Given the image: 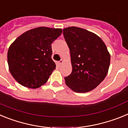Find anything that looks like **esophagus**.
I'll use <instances>...</instances> for the list:
<instances>
[{"label": "esophagus", "mask_w": 128, "mask_h": 128, "mask_svg": "<svg viewBox=\"0 0 128 128\" xmlns=\"http://www.w3.org/2000/svg\"><path fill=\"white\" fill-rule=\"evenodd\" d=\"M63 63V60H61L60 61H59V62H58V63L59 65H61Z\"/></svg>", "instance_id": "34e87169"}]
</instances>
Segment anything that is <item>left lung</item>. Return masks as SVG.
Returning <instances> with one entry per match:
<instances>
[{"label":"left lung","mask_w":128,"mask_h":128,"mask_svg":"<svg viewBox=\"0 0 128 128\" xmlns=\"http://www.w3.org/2000/svg\"><path fill=\"white\" fill-rule=\"evenodd\" d=\"M70 49L72 71L65 77L66 86L78 93L94 90L108 74L110 54L102 39L89 30L77 27L63 29Z\"/></svg>","instance_id":"obj_1"}]
</instances>
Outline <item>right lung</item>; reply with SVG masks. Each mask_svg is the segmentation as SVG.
Segmentation results:
<instances>
[{
	"label": "right lung",
	"mask_w": 128,
	"mask_h": 128,
	"mask_svg": "<svg viewBox=\"0 0 128 128\" xmlns=\"http://www.w3.org/2000/svg\"><path fill=\"white\" fill-rule=\"evenodd\" d=\"M62 32V29L39 27L25 32L11 44L9 70L19 84L34 89L47 82L56 68L51 44Z\"/></svg>",
	"instance_id": "right-lung-1"
}]
</instances>
